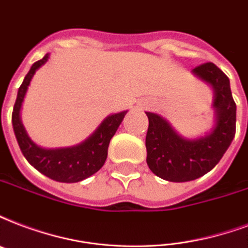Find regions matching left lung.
Returning a JSON list of instances; mask_svg holds the SVG:
<instances>
[{"instance_id":"1","label":"left lung","mask_w":248,"mask_h":248,"mask_svg":"<svg viewBox=\"0 0 248 248\" xmlns=\"http://www.w3.org/2000/svg\"><path fill=\"white\" fill-rule=\"evenodd\" d=\"M192 73L215 90L216 124L209 135L195 140L183 139L164 118L147 111V164L157 177L169 182L194 181L212 170L235 135L237 107L229 78L212 62L196 66Z\"/></svg>"}]
</instances>
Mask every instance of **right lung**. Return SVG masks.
Segmentation results:
<instances>
[{
	"mask_svg": "<svg viewBox=\"0 0 248 248\" xmlns=\"http://www.w3.org/2000/svg\"><path fill=\"white\" fill-rule=\"evenodd\" d=\"M48 58L49 54H45L40 61L35 62L27 75L24 77L22 86L19 87L18 96L11 114L13 127L19 148L35 169L57 182L75 183L88 178L103 168L104 162L107 160L110 139L116 134L117 128L120 127L127 110L107 117L87 140L75 147L45 149L36 145L26 134L23 124L20 122L19 110L33 74L41 65L48 61Z\"/></svg>",
	"mask_w": 248,
	"mask_h": 248,
	"instance_id": "right-lung-1",
	"label": "right lung"
}]
</instances>
